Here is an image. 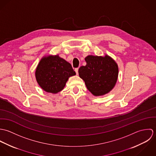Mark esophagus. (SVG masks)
Segmentation results:
<instances>
[{
	"instance_id": "esophagus-1",
	"label": "esophagus",
	"mask_w": 156,
	"mask_h": 156,
	"mask_svg": "<svg viewBox=\"0 0 156 156\" xmlns=\"http://www.w3.org/2000/svg\"><path fill=\"white\" fill-rule=\"evenodd\" d=\"M78 70H79V68H75V69H74V71H75L76 73V74H78Z\"/></svg>"
}]
</instances>
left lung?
<instances>
[{"label": "left lung", "mask_w": 156, "mask_h": 156, "mask_svg": "<svg viewBox=\"0 0 156 156\" xmlns=\"http://www.w3.org/2000/svg\"><path fill=\"white\" fill-rule=\"evenodd\" d=\"M85 66L79 69V74L87 89L95 96L109 92L116 83L118 67L116 62L106 55L105 56L89 55L85 58Z\"/></svg>", "instance_id": "1"}]
</instances>
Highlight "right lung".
Listing matches in <instances>:
<instances>
[{
    "label": "right lung",
    "mask_w": 156,
    "mask_h": 156,
    "mask_svg": "<svg viewBox=\"0 0 156 156\" xmlns=\"http://www.w3.org/2000/svg\"><path fill=\"white\" fill-rule=\"evenodd\" d=\"M76 75L71 65L57 55L44 56L35 71L40 87L47 92L56 94L66 86L69 77Z\"/></svg>",
    "instance_id": "obj_1"
}]
</instances>
